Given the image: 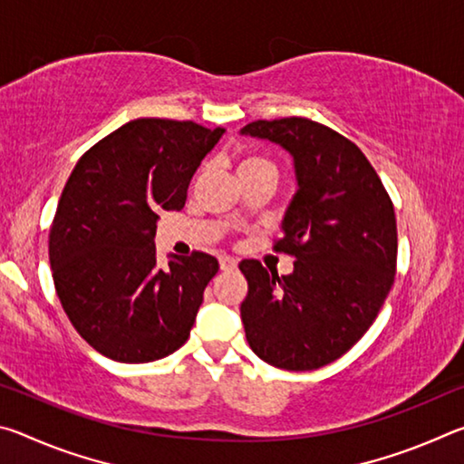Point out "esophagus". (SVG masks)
Returning a JSON list of instances; mask_svg holds the SVG:
<instances>
[{
	"label": "esophagus",
	"mask_w": 464,
	"mask_h": 464,
	"mask_svg": "<svg viewBox=\"0 0 464 464\" xmlns=\"http://www.w3.org/2000/svg\"><path fill=\"white\" fill-rule=\"evenodd\" d=\"M218 264H221V270H235L237 268V260L231 256H221L218 257Z\"/></svg>",
	"instance_id": "34e87169"
}]
</instances>
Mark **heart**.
<instances>
[{
  "mask_svg": "<svg viewBox=\"0 0 464 464\" xmlns=\"http://www.w3.org/2000/svg\"><path fill=\"white\" fill-rule=\"evenodd\" d=\"M257 168H274V166L268 160H264V157H260V155H249L239 163V171L241 169H257Z\"/></svg>",
  "mask_w": 464,
  "mask_h": 464,
  "instance_id": "heart-1",
  "label": "heart"
}]
</instances>
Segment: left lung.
<instances>
[{
	"mask_svg": "<svg viewBox=\"0 0 464 464\" xmlns=\"http://www.w3.org/2000/svg\"><path fill=\"white\" fill-rule=\"evenodd\" d=\"M241 135L293 157L296 192L274 249L295 256L278 276L243 260L241 321L249 348L285 371H315L343 356L379 315L397 266V221L371 161L340 132L301 116L256 121Z\"/></svg>",
	"mask_w": 464,
	"mask_h": 464,
	"instance_id": "left-lung-1",
	"label": "left lung"
}]
</instances>
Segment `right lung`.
I'll return each instance as SVG.
<instances>
[{"label": "right lung", "mask_w": 464, "mask_h": 464, "mask_svg": "<svg viewBox=\"0 0 464 464\" xmlns=\"http://www.w3.org/2000/svg\"><path fill=\"white\" fill-rule=\"evenodd\" d=\"M223 132L137 119L93 145L69 176L49 260L69 321L102 356L153 362L190 337L218 262L194 251L160 268L153 239L160 213L184 208L188 184Z\"/></svg>", "instance_id": "right-lung-1"}]
</instances>
